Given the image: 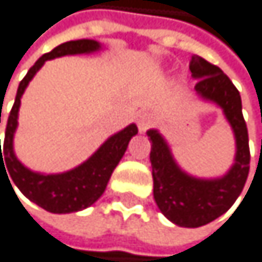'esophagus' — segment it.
I'll list each match as a JSON object with an SVG mask.
<instances>
[{"label":"esophagus","mask_w":262,"mask_h":262,"mask_svg":"<svg viewBox=\"0 0 262 262\" xmlns=\"http://www.w3.org/2000/svg\"><path fill=\"white\" fill-rule=\"evenodd\" d=\"M137 122H138V128L140 132H146V130L152 125V119H150V116L146 113V112H140L137 115Z\"/></svg>","instance_id":"1"}]
</instances>
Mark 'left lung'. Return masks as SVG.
<instances>
[{"label":"left lung","mask_w":262,"mask_h":262,"mask_svg":"<svg viewBox=\"0 0 262 262\" xmlns=\"http://www.w3.org/2000/svg\"><path fill=\"white\" fill-rule=\"evenodd\" d=\"M190 72L198 83L196 94L219 105L236 138L234 163L222 178L201 179L187 174L176 163L171 149L159 130H147L154 200L160 212L178 226L198 228L223 215L242 193L250 171L247 124L242 116L241 94L223 70L201 56H192Z\"/></svg>","instance_id":"8db88e82"}]
</instances>
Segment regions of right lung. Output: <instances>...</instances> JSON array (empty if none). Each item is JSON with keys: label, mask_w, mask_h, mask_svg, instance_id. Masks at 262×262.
<instances>
[{"label": "right lung", "mask_w": 262, "mask_h": 262, "mask_svg": "<svg viewBox=\"0 0 262 262\" xmlns=\"http://www.w3.org/2000/svg\"><path fill=\"white\" fill-rule=\"evenodd\" d=\"M102 45L97 40L91 39H80L70 40L58 45L50 53L40 56L34 66L28 70L25 78L20 81L14 106L7 118L6 125V137L3 143V152L0 147V173L1 168L8 169L6 171L9 184L14 182L20 192L33 203L40 206L42 209L53 214H70L77 210L86 209L94 204L102 193L105 192L106 184L112 178V173L122 159L128 141L138 134L135 124H130L121 132L110 137L96 152L86 162L78 165L74 169H69L66 173L59 174H42L34 173L26 168L14 152V134L18 125V110L20 99L25 93L28 83L33 80L37 70L48 59H55L66 55H81V53H94L100 50ZM1 122V113H0ZM12 187V184H11ZM14 188V187H12Z\"/></svg>", "instance_id": "add662e5"}]
</instances>
